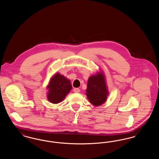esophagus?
<instances>
[{"instance_id": "34e87169", "label": "esophagus", "mask_w": 159, "mask_h": 159, "mask_svg": "<svg viewBox=\"0 0 159 159\" xmlns=\"http://www.w3.org/2000/svg\"><path fill=\"white\" fill-rule=\"evenodd\" d=\"M73 92L75 93H79L80 92V89L79 88H74L73 89Z\"/></svg>"}]
</instances>
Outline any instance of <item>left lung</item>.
Instances as JSON below:
<instances>
[{"instance_id": "left-lung-1", "label": "left lung", "mask_w": 159, "mask_h": 159, "mask_svg": "<svg viewBox=\"0 0 159 159\" xmlns=\"http://www.w3.org/2000/svg\"><path fill=\"white\" fill-rule=\"evenodd\" d=\"M86 92L88 98L93 106H101L106 101L108 91L104 77L102 73L89 78Z\"/></svg>"}]
</instances>
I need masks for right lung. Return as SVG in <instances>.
Returning <instances> with one entry per match:
<instances>
[{
  "label": "right lung",
  "instance_id": "right-lung-1",
  "mask_svg": "<svg viewBox=\"0 0 159 159\" xmlns=\"http://www.w3.org/2000/svg\"><path fill=\"white\" fill-rule=\"evenodd\" d=\"M49 92L48 100L53 104L61 102L71 89L72 86L70 80L57 73L52 77L48 86Z\"/></svg>",
  "mask_w": 159,
  "mask_h": 159
}]
</instances>
